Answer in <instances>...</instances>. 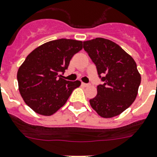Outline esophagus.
Segmentation results:
<instances>
[{"mask_svg": "<svg viewBox=\"0 0 157 157\" xmlns=\"http://www.w3.org/2000/svg\"><path fill=\"white\" fill-rule=\"evenodd\" d=\"M82 85H83L84 86H90V84H88V83H84V82H82Z\"/></svg>", "mask_w": 157, "mask_h": 157, "instance_id": "34e87169", "label": "esophagus"}]
</instances>
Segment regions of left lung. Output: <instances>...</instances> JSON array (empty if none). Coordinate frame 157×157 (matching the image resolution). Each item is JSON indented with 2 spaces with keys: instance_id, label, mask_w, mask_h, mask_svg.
Wrapping results in <instances>:
<instances>
[{
  "instance_id": "left-lung-1",
  "label": "left lung",
  "mask_w": 157,
  "mask_h": 157,
  "mask_svg": "<svg viewBox=\"0 0 157 157\" xmlns=\"http://www.w3.org/2000/svg\"><path fill=\"white\" fill-rule=\"evenodd\" d=\"M83 48L96 65L103 84L90 105L104 118L117 117L135 100L141 76L135 61L119 45L105 38L83 41Z\"/></svg>"
}]
</instances>
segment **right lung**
Wrapping results in <instances>:
<instances>
[{"label": "right lung", "mask_w": 157, "mask_h": 157, "mask_svg": "<svg viewBox=\"0 0 157 157\" xmlns=\"http://www.w3.org/2000/svg\"><path fill=\"white\" fill-rule=\"evenodd\" d=\"M82 49V41L51 40L27 56L17 71L18 90L25 104L42 116H51L64 105L80 81L63 78L70 61Z\"/></svg>", "instance_id": "right-lung-1"}]
</instances>
